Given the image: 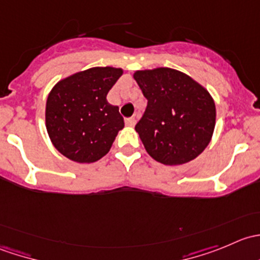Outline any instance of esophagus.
Here are the masks:
<instances>
[{
    "mask_svg": "<svg viewBox=\"0 0 260 260\" xmlns=\"http://www.w3.org/2000/svg\"><path fill=\"white\" fill-rule=\"evenodd\" d=\"M125 124L129 125V127H133V125L136 124V118L135 117L127 118V119H125Z\"/></svg>",
    "mask_w": 260,
    "mask_h": 260,
    "instance_id": "obj_1",
    "label": "esophagus"
}]
</instances>
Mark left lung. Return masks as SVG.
I'll list each match as a JSON object with an SVG mask.
<instances>
[{"label":"left lung","instance_id":"left-lung-1","mask_svg":"<svg viewBox=\"0 0 260 260\" xmlns=\"http://www.w3.org/2000/svg\"><path fill=\"white\" fill-rule=\"evenodd\" d=\"M133 78L148 101L136 132L149 156L170 166L196 158L214 133L216 109L210 93L171 68L137 70Z\"/></svg>","mask_w":260,"mask_h":260}]
</instances>
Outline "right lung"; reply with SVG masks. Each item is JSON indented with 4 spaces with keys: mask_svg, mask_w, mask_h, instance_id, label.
I'll list each match as a JSON object with an SVG mask.
<instances>
[{
    "mask_svg": "<svg viewBox=\"0 0 260 260\" xmlns=\"http://www.w3.org/2000/svg\"><path fill=\"white\" fill-rule=\"evenodd\" d=\"M122 74L120 68L96 67L55 84L46 101L45 122L60 153L79 164L108 153L124 120L119 108L107 102V94Z\"/></svg>",
    "mask_w": 260,
    "mask_h": 260,
    "instance_id": "right-lung-1",
    "label": "right lung"
}]
</instances>
